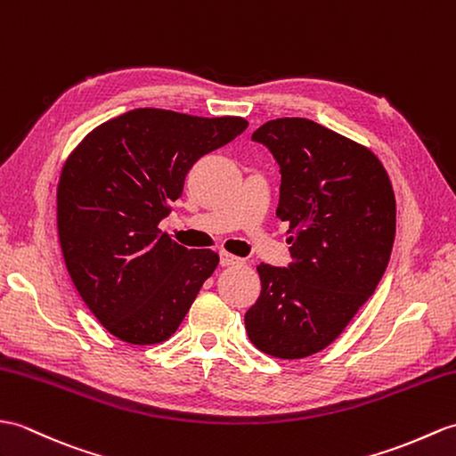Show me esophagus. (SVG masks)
I'll return each instance as SVG.
<instances>
[{"instance_id": "esophagus-1", "label": "esophagus", "mask_w": 456, "mask_h": 456, "mask_svg": "<svg viewBox=\"0 0 456 456\" xmlns=\"http://www.w3.org/2000/svg\"><path fill=\"white\" fill-rule=\"evenodd\" d=\"M219 262H221V266H237V264H242L245 260L235 256V254L221 250V252H219Z\"/></svg>"}]
</instances>
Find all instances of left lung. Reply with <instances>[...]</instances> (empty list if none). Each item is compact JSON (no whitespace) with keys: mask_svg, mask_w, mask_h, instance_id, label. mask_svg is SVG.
<instances>
[{"mask_svg":"<svg viewBox=\"0 0 456 456\" xmlns=\"http://www.w3.org/2000/svg\"><path fill=\"white\" fill-rule=\"evenodd\" d=\"M281 173L276 216L293 262L256 266L262 291L245 314L250 342L280 359L330 346L375 293L396 232L390 178L369 147L306 118H276L252 134Z\"/></svg>","mask_w":456,"mask_h":456,"instance_id":"8db88e82","label":"left lung"}]
</instances>
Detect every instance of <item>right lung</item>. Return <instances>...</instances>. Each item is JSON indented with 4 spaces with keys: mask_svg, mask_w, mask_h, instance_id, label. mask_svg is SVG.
I'll list each match as a JSON object with an SVG mask.
<instances>
[{
    "mask_svg": "<svg viewBox=\"0 0 456 456\" xmlns=\"http://www.w3.org/2000/svg\"><path fill=\"white\" fill-rule=\"evenodd\" d=\"M240 116L135 109L97 126L63 163L58 237L73 285L118 340L151 346L183 322L219 254L159 229L200 157L247 130Z\"/></svg>",
    "mask_w": 456,
    "mask_h": 456,
    "instance_id": "obj_1",
    "label": "right lung"
}]
</instances>
